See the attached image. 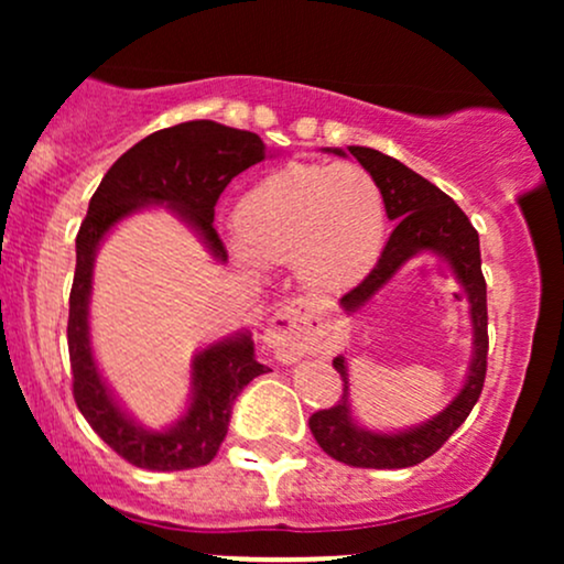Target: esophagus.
Segmentation results:
<instances>
[{
	"label": "esophagus",
	"mask_w": 564,
	"mask_h": 564,
	"mask_svg": "<svg viewBox=\"0 0 564 564\" xmlns=\"http://www.w3.org/2000/svg\"><path fill=\"white\" fill-rule=\"evenodd\" d=\"M323 334H326V321L313 302H291L270 318L264 328V341L273 347L275 358L283 364L302 358V355L315 352L321 347Z\"/></svg>",
	"instance_id": "esophagus-1"
}]
</instances>
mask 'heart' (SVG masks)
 Wrapping results in <instances>:
<instances>
[{"label":"heart","mask_w":564,"mask_h":564,"mask_svg":"<svg viewBox=\"0 0 564 564\" xmlns=\"http://www.w3.org/2000/svg\"><path fill=\"white\" fill-rule=\"evenodd\" d=\"M232 228V254L246 268L296 264L310 289L341 294L377 264L387 204L364 166L289 164L243 193Z\"/></svg>","instance_id":"obj_1"}]
</instances>
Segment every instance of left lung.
Listing matches in <instances>:
<instances>
[{
  "instance_id": "8db88e82",
  "label": "left lung",
  "mask_w": 564,
  "mask_h": 564,
  "mask_svg": "<svg viewBox=\"0 0 564 564\" xmlns=\"http://www.w3.org/2000/svg\"><path fill=\"white\" fill-rule=\"evenodd\" d=\"M336 156H355L360 166L377 180L384 193L387 217L394 223L377 268L352 291L341 296L339 304L347 315L364 310L408 262L422 254L443 257L451 264L453 278L464 289L471 318V358L462 390L443 411L426 422L394 432H373L358 424L349 403V368L345 355H336L334 368L345 381V392L334 408L310 416V432L318 445L336 462L364 469H403L422 464L432 453L443 448L453 432L467 422L485 384L488 371V296L480 262V236L471 228L469 217L458 209L451 196L422 174L408 170L398 159L364 145L326 148Z\"/></svg>"
}]
</instances>
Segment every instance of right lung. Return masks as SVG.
I'll list each match as a JSON object with an SVG mask.
<instances>
[{"instance_id":"right-lung-1","label":"right lung","mask_w":564,"mask_h":564,"mask_svg":"<svg viewBox=\"0 0 564 564\" xmlns=\"http://www.w3.org/2000/svg\"><path fill=\"white\" fill-rule=\"evenodd\" d=\"M268 159L260 134L217 121H185L159 129L132 145L89 200L76 236V273L68 300V355L74 373V400L89 426L129 464L151 471L204 467L217 456L228 435L232 403L251 379L268 371L254 358L251 334L223 336L191 360V398L183 416L164 430H148L121 405L102 379L89 334L95 257L116 225L151 206H166L185 223L217 262L228 251L215 230L219 193L236 174Z\"/></svg>"}]
</instances>
